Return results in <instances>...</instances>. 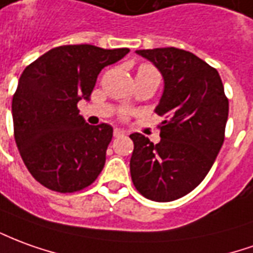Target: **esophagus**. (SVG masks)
Wrapping results in <instances>:
<instances>
[{
	"label": "esophagus",
	"mask_w": 253,
	"mask_h": 253,
	"mask_svg": "<svg viewBox=\"0 0 253 253\" xmlns=\"http://www.w3.org/2000/svg\"><path fill=\"white\" fill-rule=\"evenodd\" d=\"M127 132L125 130H122V128H115L114 130V135L115 137H123V135H126Z\"/></svg>",
	"instance_id": "1"
}]
</instances>
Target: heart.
<instances>
[{
  "mask_svg": "<svg viewBox=\"0 0 253 253\" xmlns=\"http://www.w3.org/2000/svg\"><path fill=\"white\" fill-rule=\"evenodd\" d=\"M141 68H151V70H155V68H153V67L149 64H142L141 65Z\"/></svg>",
  "mask_w": 253,
  "mask_h": 253,
  "instance_id": "1",
  "label": "heart"
}]
</instances>
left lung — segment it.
Returning a JSON list of instances; mask_svg holds the SVG:
<instances>
[{
	"label": "left lung",
	"mask_w": 253,
	"mask_h": 253,
	"mask_svg": "<svg viewBox=\"0 0 253 253\" xmlns=\"http://www.w3.org/2000/svg\"><path fill=\"white\" fill-rule=\"evenodd\" d=\"M162 72L164 91L155 109L160 142L132 132L130 172L135 189L152 201L181 199L206 178L225 141L229 100L218 71L176 47L137 50Z\"/></svg>",
	"instance_id": "1"
}]
</instances>
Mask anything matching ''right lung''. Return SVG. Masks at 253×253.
Segmentation results:
<instances>
[{
    "label": "right lung",
    "mask_w": 253,
    "mask_h": 253,
    "mask_svg": "<svg viewBox=\"0 0 253 253\" xmlns=\"http://www.w3.org/2000/svg\"><path fill=\"white\" fill-rule=\"evenodd\" d=\"M130 49L54 47L26 67L12 100L13 132L23 162L41 185L59 193L87 188L104 169L114 128L79 115L98 74Z\"/></svg>",
    "instance_id": "right-lung-1"
}]
</instances>
